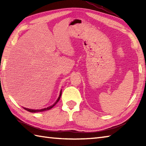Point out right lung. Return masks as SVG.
Returning a JSON list of instances; mask_svg holds the SVG:
<instances>
[{"mask_svg": "<svg viewBox=\"0 0 146 146\" xmlns=\"http://www.w3.org/2000/svg\"><path fill=\"white\" fill-rule=\"evenodd\" d=\"M61 93H62V91L61 90L60 91V95H59V97L58 98V99L56 100V101L53 104V105H51V106H49L48 107H46V108H42V109H37V110H35V109H31V108H25V107H23L24 109H25L26 110L28 111H30V112H32V113H35V112H41V111H46V110H50L51 108H52V107H53L54 105L56 104L58 101L60 100V99L61 98Z\"/></svg>", "mask_w": 146, "mask_h": 146, "instance_id": "1", "label": "right lung"}]
</instances>
